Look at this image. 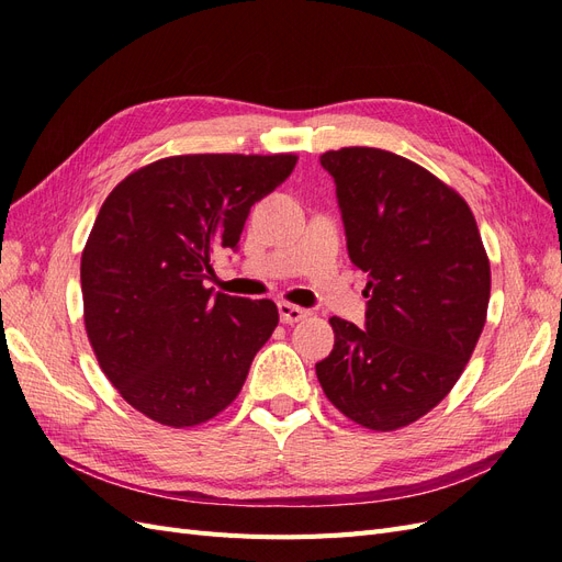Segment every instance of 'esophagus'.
Listing matches in <instances>:
<instances>
[{
  "label": "esophagus",
  "instance_id": "obj_1",
  "mask_svg": "<svg viewBox=\"0 0 562 562\" xmlns=\"http://www.w3.org/2000/svg\"><path fill=\"white\" fill-rule=\"evenodd\" d=\"M307 314H310V312L297 307V304H291V302H281V304H279V316H281L283 323H288V326H293V323H297V321H302V318H307Z\"/></svg>",
  "mask_w": 562,
  "mask_h": 562
}]
</instances>
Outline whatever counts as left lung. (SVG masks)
I'll return each mask as SVG.
<instances>
[{
  "mask_svg": "<svg viewBox=\"0 0 562 562\" xmlns=\"http://www.w3.org/2000/svg\"><path fill=\"white\" fill-rule=\"evenodd\" d=\"M335 178L351 262L368 274L366 328L333 316L323 394L370 431L443 401L483 333L490 260L469 203L427 168L378 147L321 155Z\"/></svg>",
  "mask_w": 562,
  "mask_h": 562,
  "instance_id": "8db88e82",
  "label": "left lung"
}]
</instances>
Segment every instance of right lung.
<instances>
[{"label": "right lung", "instance_id": "1", "mask_svg": "<svg viewBox=\"0 0 562 562\" xmlns=\"http://www.w3.org/2000/svg\"><path fill=\"white\" fill-rule=\"evenodd\" d=\"M297 155H180L119 182L81 252L83 326L100 370L135 411L196 427L239 396L279 326L271 300L203 285L213 255L239 244L255 201Z\"/></svg>", "mask_w": 562, "mask_h": 562}]
</instances>
